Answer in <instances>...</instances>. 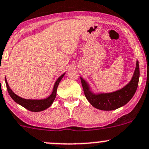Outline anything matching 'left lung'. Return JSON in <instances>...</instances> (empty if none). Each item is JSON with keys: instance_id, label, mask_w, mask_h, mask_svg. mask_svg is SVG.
Returning a JSON list of instances; mask_svg holds the SVG:
<instances>
[{"instance_id": "left-lung-1", "label": "left lung", "mask_w": 149, "mask_h": 149, "mask_svg": "<svg viewBox=\"0 0 149 149\" xmlns=\"http://www.w3.org/2000/svg\"><path fill=\"white\" fill-rule=\"evenodd\" d=\"M139 75L140 71L137 61L135 71L131 81L120 90L107 93L95 94L91 91L88 84L85 80L81 77V81L86 98L93 107L103 111H112L126 105L132 98L137 89Z\"/></svg>"}]
</instances>
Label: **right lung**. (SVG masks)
<instances>
[{"instance_id": "1", "label": "right lung", "mask_w": 149, "mask_h": 149, "mask_svg": "<svg viewBox=\"0 0 149 149\" xmlns=\"http://www.w3.org/2000/svg\"><path fill=\"white\" fill-rule=\"evenodd\" d=\"M65 75V73L61 75L58 79H57V81H56L54 86V90H53L52 93L48 97V98H45V99H40V100H33V99H25V98H21V97L17 95L15 93H14V92L9 87L8 84L7 82V80L6 78L5 79L6 81V87H7L8 92L9 95H10V97L12 98V99L15 102L18 103L19 105L23 106V107L26 108L28 110L31 111L33 112H39L42 111L46 110V109L49 108L50 106L52 105V103H54L55 98L56 96V91H57V88L58 86V84L60 83V81H61V79L63 77V76Z\"/></svg>"}]
</instances>
